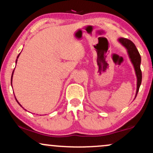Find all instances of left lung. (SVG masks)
<instances>
[{"label":"left lung","instance_id":"left-lung-1","mask_svg":"<svg viewBox=\"0 0 153 153\" xmlns=\"http://www.w3.org/2000/svg\"><path fill=\"white\" fill-rule=\"evenodd\" d=\"M123 46H124L127 48L128 54H129V58L131 59V62L134 65L135 73H136L137 78V92L136 96L137 95V93L140 89V86L141 85L142 82V71L140 69V63H141V57L137 49L134 44L131 41V40L127 39L126 38H120L119 39Z\"/></svg>","mask_w":153,"mask_h":153}]
</instances>
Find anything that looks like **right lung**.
Masks as SVG:
<instances>
[{"label": "right lung", "instance_id": "obj_1", "mask_svg": "<svg viewBox=\"0 0 153 153\" xmlns=\"http://www.w3.org/2000/svg\"><path fill=\"white\" fill-rule=\"evenodd\" d=\"M19 55H18V57H17V58H18V57H19ZM16 61H17V59H16ZM13 73H12V75H11V85H12V77H13ZM16 101H17V102H18V101H17V100H16ZM18 103H19V105H20V106H22V105H21V104H20V103H19V102H18Z\"/></svg>", "mask_w": 153, "mask_h": 153}]
</instances>
